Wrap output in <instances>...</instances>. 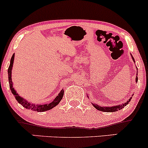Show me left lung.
Returning a JSON list of instances; mask_svg holds the SVG:
<instances>
[{
	"mask_svg": "<svg viewBox=\"0 0 148 148\" xmlns=\"http://www.w3.org/2000/svg\"><path fill=\"white\" fill-rule=\"evenodd\" d=\"M132 60L135 61V60H134L133 57L132 56ZM137 75H138V73H137ZM136 81H138V77H136ZM131 100V97L130 99H129V100H127L126 103H123V104H121V105H119V106H112V107H100V106H97V105H93V106L96 108L97 110H100V111H103V112H115V111H118V110H120L123 109V108H125V106H127V104L129 103V102H130Z\"/></svg>",
	"mask_w": 148,
	"mask_h": 148,
	"instance_id": "left-lung-1",
	"label": "left lung"
}]
</instances>
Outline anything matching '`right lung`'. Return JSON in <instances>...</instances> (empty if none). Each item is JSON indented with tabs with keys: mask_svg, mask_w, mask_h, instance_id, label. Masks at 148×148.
Listing matches in <instances>:
<instances>
[{
	"mask_svg": "<svg viewBox=\"0 0 148 148\" xmlns=\"http://www.w3.org/2000/svg\"><path fill=\"white\" fill-rule=\"evenodd\" d=\"M14 55H13L12 56L11 59H10V65H9V68L8 69V80H9V85H10V90H11L12 93L14 95L15 98L16 99V100L20 103V104L22 105L24 108H27L28 110H34V111H38V112H44V111L48 110H51L52 108H53L54 107H56L60 101L61 100V99L63 98V94H64V91L62 90L60 91V93L58 94L57 97L54 99L53 102H51V103L49 104H45V105H34V104H30V103H28V101H26L25 100H24L23 97H21V96L18 95L16 93V90H14L13 87V83H12V80H11V71H12V67H13V60H14Z\"/></svg>",
	"mask_w": 148,
	"mask_h": 148,
	"instance_id": "obj_1",
	"label": "right lung"
}]
</instances>
